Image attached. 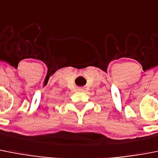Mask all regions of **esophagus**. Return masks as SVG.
Wrapping results in <instances>:
<instances>
[{"label": "esophagus", "instance_id": "obj_1", "mask_svg": "<svg viewBox=\"0 0 158 158\" xmlns=\"http://www.w3.org/2000/svg\"><path fill=\"white\" fill-rule=\"evenodd\" d=\"M78 89V91H82V90H83V89H82L81 88H79V89Z\"/></svg>", "mask_w": 158, "mask_h": 158}]
</instances>
